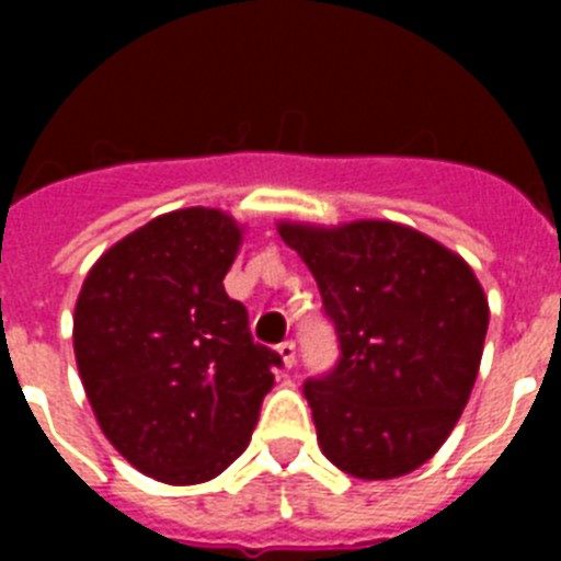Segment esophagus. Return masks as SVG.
<instances>
[{
  "instance_id": "obj_1",
  "label": "esophagus",
  "mask_w": 561,
  "mask_h": 561,
  "mask_svg": "<svg viewBox=\"0 0 561 561\" xmlns=\"http://www.w3.org/2000/svg\"><path fill=\"white\" fill-rule=\"evenodd\" d=\"M276 352H279V358H282V364H285V367H294V364H297V343L294 341H285V343H279V346H276Z\"/></svg>"
}]
</instances>
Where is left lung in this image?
Listing matches in <instances>:
<instances>
[{"mask_svg": "<svg viewBox=\"0 0 561 561\" xmlns=\"http://www.w3.org/2000/svg\"><path fill=\"white\" fill-rule=\"evenodd\" d=\"M341 341L306 383L317 443L360 480L410 474L439 451L478 378L489 302L462 255L392 220H279Z\"/></svg>", "mask_w": 561, "mask_h": 561, "instance_id": "left-lung-1", "label": "left lung"}]
</instances>
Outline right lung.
Returning <instances> with one entry per match:
<instances>
[{"mask_svg": "<svg viewBox=\"0 0 561 561\" xmlns=\"http://www.w3.org/2000/svg\"><path fill=\"white\" fill-rule=\"evenodd\" d=\"M244 229L206 206L165 211L101 253L75 302V360L101 434L160 483H206L236 462L282 364L224 290Z\"/></svg>", "mask_w": 561, "mask_h": 561, "instance_id": "obj_1", "label": "right lung"}]
</instances>
